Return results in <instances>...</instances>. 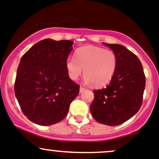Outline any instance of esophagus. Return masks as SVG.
Returning <instances> with one entry per match:
<instances>
[{
    "mask_svg": "<svg viewBox=\"0 0 159 159\" xmlns=\"http://www.w3.org/2000/svg\"><path fill=\"white\" fill-rule=\"evenodd\" d=\"M84 90H85L84 88L82 87V86H80V93H83Z\"/></svg>",
    "mask_w": 159,
    "mask_h": 159,
    "instance_id": "1",
    "label": "esophagus"
}]
</instances>
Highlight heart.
Listing matches in <instances>:
<instances>
[{"mask_svg":"<svg viewBox=\"0 0 159 159\" xmlns=\"http://www.w3.org/2000/svg\"><path fill=\"white\" fill-rule=\"evenodd\" d=\"M75 57H68L66 62L67 74L73 81L79 79L83 72L85 83L104 86L112 79L117 68L115 53L101 47H82L76 50Z\"/></svg>","mask_w":159,"mask_h":159,"instance_id":"b5f03b06","label":"heart"}]
</instances>
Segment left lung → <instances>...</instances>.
Masks as SVG:
<instances>
[{
    "label": "left lung",
    "mask_w": 159,
    "mask_h": 159,
    "mask_svg": "<svg viewBox=\"0 0 159 159\" xmlns=\"http://www.w3.org/2000/svg\"><path fill=\"white\" fill-rule=\"evenodd\" d=\"M117 58L116 71L107 87L94 90L90 112L97 122L117 126L129 120L142 103L145 76L138 58L118 44H107Z\"/></svg>",
    "instance_id": "1"
}]
</instances>
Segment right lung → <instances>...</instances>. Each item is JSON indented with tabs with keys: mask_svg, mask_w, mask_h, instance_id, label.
Here are the masks:
<instances>
[{
	"mask_svg": "<svg viewBox=\"0 0 159 159\" xmlns=\"http://www.w3.org/2000/svg\"><path fill=\"white\" fill-rule=\"evenodd\" d=\"M73 42L43 39L26 52L17 70L15 93L27 118L48 126L63 120L80 86L67 74Z\"/></svg>",
	"mask_w": 159,
	"mask_h": 159,
	"instance_id": "add662e5",
	"label": "right lung"
}]
</instances>
